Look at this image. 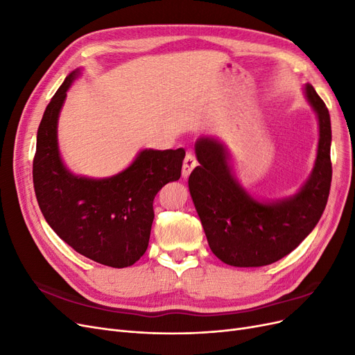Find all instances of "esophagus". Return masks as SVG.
<instances>
[{"label":"esophagus","mask_w":355,"mask_h":355,"mask_svg":"<svg viewBox=\"0 0 355 355\" xmlns=\"http://www.w3.org/2000/svg\"><path fill=\"white\" fill-rule=\"evenodd\" d=\"M196 166H197L196 155L192 154V153H188L185 159H184V167H182V176L187 179L191 175V171L196 168Z\"/></svg>","instance_id":"1"}]
</instances>
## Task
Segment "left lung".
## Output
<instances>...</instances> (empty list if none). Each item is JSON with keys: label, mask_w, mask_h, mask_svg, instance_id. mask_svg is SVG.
Segmentation results:
<instances>
[{"label": "left lung", "mask_w": 355, "mask_h": 355, "mask_svg": "<svg viewBox=\"0 0 355 355\" xmlns=\"http://www.w3.org/2000/svg\"><path fill=\"white\" fill-rule=\"evenodd\" d=\"M305 96L318 118L315 166L293 197L262 202L250 197L232 175L227 148L202 136L196 142L197 166L188 185L211 252L231 266L270 265L293 252L323 214L331 182V127L326 103L313 85Z\"/></svg>", "instance_id": "1"}]
</instances>
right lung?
<instances>
[{
	"mask_svg": "<svg viewBox=\"0 0 355 355\" xmlns=\"http://www.w3.org/2000/svg\"><path fill=\"white\" fill-rule=\"evenodd\" d=\"M78 75L80 69L68 75L40 123L32 166L35 196L51 230L75 252L106 266L125 268L146 252L154 198L180 178L185 151L144 149L121 173L105 179L72 175L59 154L58 120Z\"/></svg>",
	"mask_w": 355,
	"mask_h": 355,
	"instance_id": "1",
	"label": "right lung"
}]
</instances>
